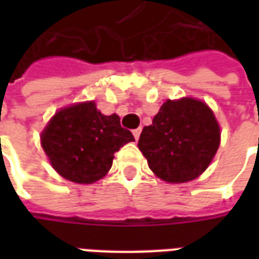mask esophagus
Returning a JSON list of instances; mask_svg holds the SVG:
<instances>
[{
  "instance_id": "34e87169",
  "label": "esophagus",
  "mask_w": 259,
  "mask_h": 259,
  "mask_svg": "<svg viewBox=\"0 0 259 259\" xmlns=\"http://www.w3.org/2000/svg\"><path fill=\"white\" fill-rule=\"evenodd\" d=\"M140 133H141V129L139 127V129H135L133 130V136H135L136 140H139V137H140Z\"/></svg>"
}]
</instances>
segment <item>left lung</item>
Listing matches in <instances>:
<instances>
[{"label": "left lung", "mask_w": 259, "mask_h": 259, "mask_svg": "<svg viewBox=\"0 0 259 259\" xmlns=\"http://www.w3.org/2000/svg\"><path fill=\"white\" fill-rule=\"evenodd\" d=\"M221 143V129L205 102L190 97L166 100L146 126L139 148L148 166L168 183L198 178L211 163Z\"/></svg>", "instance_id": "8db88e82"}]
</instances>
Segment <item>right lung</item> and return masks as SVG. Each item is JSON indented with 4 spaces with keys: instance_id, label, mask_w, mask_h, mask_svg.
Instances as JSON below:
<instances>
[{
    "instance_id": "add662e5",
    "label": "right lung",
    "mask_w": 259,
    "mask_h": 259,
    "mask_svg": "<svg viewBox=\"0 0 259 259\" xmlns=\"http://www.w3.org/2000/svg\"><path fill=\"white\" fill-rule=\"evenodd\" d=\"M135 141L116 113L102 115L96 102H80L54 115L41 133V146L62 178L90 185L108 174L113 154Z\"/></svg>"
}]
</instances>
